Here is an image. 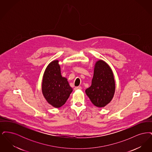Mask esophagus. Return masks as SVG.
<instances>
[{
  "instance_id": "obj_1",
  "label": "esophagus",
  "mask_w": 152,
  "mask_h": 152,
  "mask_svg": "<svg viewBox=\"0 0 152 152\" xmlns=\"http://www.w3.org/2000/svg\"><path fill=\"white\" fill-rule=\"evenodd\" d=\"M81 87H76L75 88V90H81Z\"/></svg>"
}]
</instances>
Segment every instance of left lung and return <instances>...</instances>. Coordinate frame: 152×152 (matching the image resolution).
Wrapping results in <instances>:
<instances>
[{
    "instance_id": "8db88e82",
    "label": "left lung",
    "mask_w": 152,
    "mask_h": 152,
    "mask_svg": "<svg viewBox=\"0 0 152 152\" xmlns=\"http://www.w3.org/2000/svg\"><path fill=\"white\" fill-rule=\"evenodd\" d=\"M116 90L113 73L104 60H97L94 65L92 84L86 90L91 102L98 108L105 107L112 101Z\"/></svg>"
}]
</instances>
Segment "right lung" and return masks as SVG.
<instances>
[{"label":"right lung","mask_w":152,"mask_h":152,"mask_svg":"<svg viewBox=\"0 0 152 152\" xmlns=\"http://www.w3.org/2000/svg\"><path fill=\"white\" fill-rule=\"evenodd\" d=\"M58 61V60H53L47 66L42 85L44 99L55 108L63 106L73 91L67 79L61 75Z\"/></svg>","instance_id":"add662e5"}]
</instances>
